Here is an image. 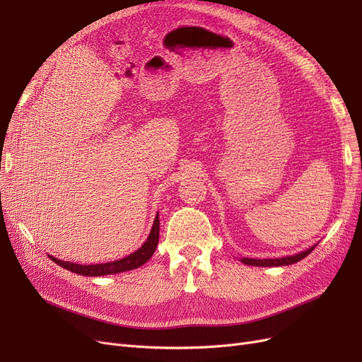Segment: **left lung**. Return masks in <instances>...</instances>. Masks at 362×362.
Here are the masks:
<instances>
[{"instance_id":"left-lung-1","label":"left lung","mask_w":362,"mask_h":362,"mask_svg":"<svg viewBox=\"0 0 362 362\" xmlns=\"http://www.w3.org/2000/svg\"><path fill=\"white\" fill-rule=\"evenodd\" d=\"M317 245L311 246L310 249H306L300 254H296L291 257H282V258H264V259H257V258H243L242 262L247 266H258V267H275V266H290L294 264V262H298L300 259H303L306 255H310L311 252L314 250Z\"/></svg>"}]
</instances>
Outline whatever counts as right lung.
<instances>
[{"label":"right lung","instance_id":"add662e5","mask_svg":"<svg viewBox=\"0 0 362 362\" xmlns=\"http://www.w3.org/2000/svg\"><path fill=\"white\" fill-rule=\"evenodd\" d=\"M158 235H160V218L158 214L154 218V225H152L151 233L146 238V242L141 245V247H139L133 254L117 259V261H110V262H103V264H75V262H69V261H63V259H57L51 255H48L56 264H59L60 267L66 269L72 273H78V275L83 276H104V275H115V273H120V272H127V270H133L137 269L140 266H144L145 262L154 255L156 247L158 245Z\"/></svg>","mask_w":362,"mask_h":362}]
</instances>
